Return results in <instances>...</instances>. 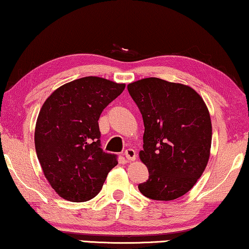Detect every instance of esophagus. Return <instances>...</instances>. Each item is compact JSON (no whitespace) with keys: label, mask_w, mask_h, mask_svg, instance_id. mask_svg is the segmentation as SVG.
Listing matches in <instances>:
<instances>
[{"label":"esophagus","mask_w":249,"mask_h":249,"mask_svg":"<svg viewBox=\"0 0 249 249\" xmlns=\"http://www.w3.org/2000/svg\"><path fill=\"white\" fill-rule=\"evenodd\" d=\"M124 157L127 161H134L136 159V153L133 148H127V150L124 152Z\"/></svg>","instance_id":"esophagus-1"}]
</instances>
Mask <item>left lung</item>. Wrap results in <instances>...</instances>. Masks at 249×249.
<instances>
[{"mask_svg":"<svg viewBox=\"0 0 249 249\" xmlns=\"http://www.w3.org/2000/svg\"><path fill=\"white\" fill-rule=\"evenodd\" d=\"M127 89L144 123L140 159L148 179L139 190L160 201L180 198L196 183L209 160V110L187 85L151 77L128 84Z\"/></svg>","mask_w":249,"mask_h":249,"instance_id":"8db88e82","label":"left lung"}]
</instances>
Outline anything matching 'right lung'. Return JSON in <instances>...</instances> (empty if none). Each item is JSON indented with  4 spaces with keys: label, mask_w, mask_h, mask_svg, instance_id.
<instances>
[{
    "label": "right lung",
    "mask_w": 249,
    "mask_h": 249,
    "mask_svg": "<svg viewBox=\"0 0 249 249\" xmlns=\"http://www.w3.org/2000/svg\"><path fill=\"white\" fill-rule=\"evenodd\" d=\"M124 88L125 84L89 76L62 85L43 103L35 131L36 157L61 198L92 199L117 165L116 155L102 150L98 120Z\"/></svg>",
    "instance_id": "1"
}]
</instances>
